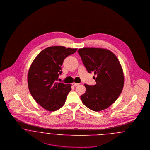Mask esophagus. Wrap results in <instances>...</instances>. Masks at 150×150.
Segmentation results:
<instances>
[{
	"label": "esophagus",
	"mask_w": 150,
	"mask_h": 150,
	"mask_svg": "<svg viewBox=\"0 0 150 150\" xmlns=\"http://www.w3.org/2000/svg\"><path fill=\"white\" fill-rule=\"evenodd\" d=\"M79 84H78V83H72V85L74 86H78Z\"/></svg>",
	"instance_id": "34e87169"
}]
</instances>
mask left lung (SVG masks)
I'll list each match as a JSON object with an SVG mask.
<instances>
[{"instance_id":"1","label":"left lung","mask_w":150,"mask_h":150,"mask_svg":"<svg viewBox=\"0 0 150 150\" xmlns=\"http://www.w3.org/2000/svg\"><path fill=\"white\" fill-rule=\"evenodd\" d=\"M89 73L93 72L96 84H85L86 91L80 96L83 104L94 111L103 110L113 104L121 94L124 76L121 64L111 51L100 48L78 50Z\"/></svg>"}]
</instances>
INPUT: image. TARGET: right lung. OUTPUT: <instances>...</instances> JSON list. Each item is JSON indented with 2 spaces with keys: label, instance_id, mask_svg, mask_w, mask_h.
<instances>
[{
  "label": "right lung",
  "instance_id": "obj_1",
  "mask_svg": "<svg viewBox=\"0 0 150 150\" xmlns=\"http://www.w3.org/2000/svg\"><path fill=\"white\" fill-rule=\"evenodd\" d=\"M76 50L63 46L50 47L40 52L31 64L28 76L29 91L45 110L54 111L64 105L71 85L57 80L65 58Z\"/></svg>",
  "mask_w": 150,
  "mask_h": 150
}]
</instances>
